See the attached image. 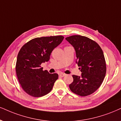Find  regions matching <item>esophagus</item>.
I'll return each instance as SVG.
<instances>
[{
    "instance_id": "esophagus-1",
    "label": "esophagus",
    "mask_w": 121,
    "mask_h": 121,
    "mask_svg": "<svg viewBox=\"0 0 121 121\" xmlns=\"http://www.w3.org/2000/svg\"><path fill=\"white\" fill-rule=\"evenodd\" d=\"M65 75H66V74H65V73H60L59 74V76L60 77H64V76H65Z\"/></svg>"
}]
</instances>
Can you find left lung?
I'll list each match as a JSON object with an SVG mask.
<instances>
[{
	"instance_id": "left-lung-1",
	"label": "left lung",
	"mask_w": 121,
	"mask_h": 121,
	"mask_svg": "<svg viewBox=\"0 0 121 121\" xmlns=\"http://www.w3.org/2000/svg\"><path fill=\"white\" fill-rule=\"evenodd\" d=\"M75 49L81 77L72 75L71 91L81 96L94 93L99 89L106 74V62L102 48L96 42L86 36L73 35L65 38Z\"/></svg>"
}]
</instances>
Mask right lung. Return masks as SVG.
Returning <instances> with one entry per match:
<instances>
[{
  "label": "right lung",
  "mask_w": 121,
  "mask_h": 121,
  "mask_svg": "<svg viewBox=\"0 0 121 121\" xmlns=\"http://www.w3.org/2000/svg\"><path fill=\"white\" fill-rule=\"evenodd\" d=\"M63 36L41 37L30 40L18 54L16 65L17 78L23 90L34 97L47 95L58 78L57 73L43 71L41 64L48 62L53 49L62 43Z\"/></svg>",
  "instance_id": "1"
}]
</instances>
